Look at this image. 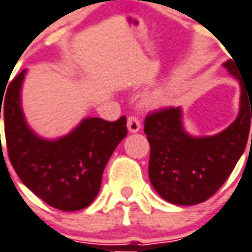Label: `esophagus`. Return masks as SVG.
Listing matches in <instances>:
<instances>
[{"label": "esophagus", "mask_w": 252, "mask_h": 252, "mask_svg": "<svg viewBox=\"0 0 252 252\" xmlns=\"http://www.w3.org/2000/svg\"><path fill=\"white\" fill-rule=\"evenodd\" d=\"M126 128H128V132H131V133L139 132L140 131V121H139L136 117L131 116V117L126 120Z\"/></svg>", "instance_id": "34e87169"}]
</instances>
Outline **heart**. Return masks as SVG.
<instances>
[{
    "label": "heart",
    "instance_id": "obj_1",
    "mask_svg": "<svg viewBox=\"0 0 252 252\" xmlns=\"http://www.w3.org/2000/svg\"><path fill=\"white\" fill-rule=\"evenodd\" d=\"M172 101H173V94H172V90L169 87L156 90L144 98V103L154 109L166 108L172 103Z\"/></svg>",
    "mask_w": 252,
    "mask_h": 252
}]
</instances>
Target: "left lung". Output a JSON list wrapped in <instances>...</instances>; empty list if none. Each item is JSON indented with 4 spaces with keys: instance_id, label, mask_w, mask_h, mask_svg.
Segmentation results:
<instances>
[{
    "instance_id": "left-lung-1",
    "label": "left lung",
    "mask_w": 252,
    "mask_h": 252,
    "mask_svg": "<svg viewBox=\"0 0 252 252\" xmlns=\"http://www.w3.org/2000/svg\"><path fill=\"white\" fill-rule=\"evenodd\" d=\"M233 61H225L222 66L239 82L240 108L224 131L207 136L189 133L180 106L146 117L149 177L158 195L169 203L192 206L209 199L229 177L246 149L252 119V84L244 82Z\"/></svg>"
}]
</instances>
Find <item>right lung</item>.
<instances>
[{"label":"right lung","instance_id":"1","mask_svg":"<svg viewBox=\"0 0 252 252\" xmlns=\"http://www.w3.org/2000/svg\"><path fill=\"white\" fill-rule=\"evenodd\" d=\"M26 73L27 69L20 72L0 93V119L2 114L10 163L24 186L49 206L63 212L82 210L95 199L103 169L126 136V117L113 123L84 117L66 135L43 138L30 126L23 112Z\"/></svg>","mask_w":252,"mask_h":252}]
</instances>
